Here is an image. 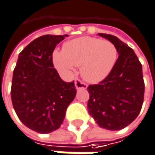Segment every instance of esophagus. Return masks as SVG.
Wrapping results in <instances>:
<instances>
[{
    "label": "esophagus",
    "mask_w": 155,
    "mask_h": 155,
    "mask_svg": "<svg viewBox=\"0 0 155 155\" xmlns=\"http://www.w3.org/2000/svg\"><path fill=\"white\" fill-rule=\"evenodd\" d=\"M75 87L76 89H86L87 88V84L85 82H83L81 79H76L75 80Z\"/></svg>",
    "instance_id": "esophagus-1"
}]
</instances>
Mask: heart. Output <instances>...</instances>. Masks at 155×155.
Segmentation results:
<instances>
[{"label": "heart", "instance_id": "b5f03b06", "mask_svg": "<svg viewBox=\"0 0 155 155\" xmlns=\"http://www.w3.org/2000/svg\"><path fill=\"white\" fill-rule=\"evenodd\" d=\"M117 58V50L108 40L82 37L70 40L64 49H55L52 59L54 67L64 75L74 73L81 65V74L86 81L97 82L106 77Z\"/></svg>", "mask_w": 155, "mask_h": 155}]
</instances>
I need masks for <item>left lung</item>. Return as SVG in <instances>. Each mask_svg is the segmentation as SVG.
Masks as SVG:
<instances>
[{
    "label": "left lung",
    "instance_id": "8db88e82",
    "mask_svg": "<svg viewBox=\"0 0 155 155\" xmlns=\"http://www.w3.org/2000/svg\"><path fill=\"white\" fill-rule=\"evenodd\" d=\"M112 42L118 57L107 77L88 86V111L96 123L108 130H120L139 115L143 102L142 64L134 50L117 37L99 33Z\"/></svg>",
    "mask_w": 155,
    "mask_h": 155
}]
</instances>
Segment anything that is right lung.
Here are the masks:
<instances>
[{
    "mask_svg": "<svg viewBox=\"0 0 155 155\" xmlns=\"http://www.w3.org/2000/svg\"><path fill=\"white\" fill-rule=\"evenodd\" d=\"M66 35H45L18 55L12 82V101L20 121L29 129L47 134L60 127L76 95L74 81H64L54 67L52 54Z\"/></svg>",
    "mask_w": 155,
    "mask_h": 155,
    "instance_id": "1",
    "label": "right lung"
}]
</instances>
